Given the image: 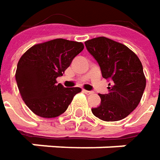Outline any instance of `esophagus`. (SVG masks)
Instances as JSON below:
<instances>
[{
	"label": "esophagus",
	"mask_w": 160,
	"mask_h": 160,
	"mask_svg": "<svg viewBox=\"0 0 160 160\" xmlns=\"http://www.w3.org/2000/svg\"><path fill=\"white\" fill-rule=\"evenodd\" d=\"M83 92L86 93V94H92V91H87V90H83Z\"/></svg>",
	"instance_id": "1"
}]
</instances>
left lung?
Instances as JSON below:
<instances>
[{
	"label": "left lung",
	"instance_id": "1",
	"mask_svg": "<svg viewBox=\"0 0 160 160\" xmlns=\"http://www.w3.org/2000/svg\"><path fill=\"white\" fill-rule=\"evenodd\" d=\"M88 52L97 61L103 78L111 80L108 92L99 93L101 104L92 114L105 121H118L139 105L145 88L143 66L138 56L127 46L106 37L85 42Z\"/></svg>",
	"mask_w": 160,
	"mask_h": 160
}]
</instances>
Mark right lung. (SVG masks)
Masks as SVG:
<instances>
[{
    "instance_id": "1",
    "label": "right lung",
    "mask_w": 160,
    "mask_h": 160,
    "mask_svg": "<svg viewBox=\"0 0 160 160\" xmlns=\"http://www.w3.org/2000/svg\"><path fill=\"white\" fill-rule=\"evenodd\" d=\"M83 48L81 42L55 39L32 46L21 56L16 83L22 99L34 114L55 118L68 109L81 89L65 88L56 78L63 75Z\"/></svg>"
}]
</instances>
